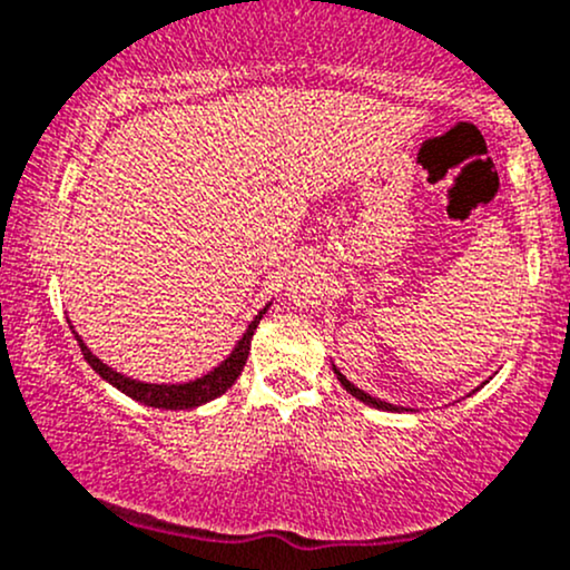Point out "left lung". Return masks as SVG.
<instances>
[{
    "label": "left lung",
    "instance_id": "1",
    "mask_svg": "<svg viewBox=\"0 0 570 570\" xmlns=\"http://www.w3.org/2000/svg\"><path fill=\"white\" fill-rule=\"evenodd\" d=\"M334 371H336V368H334ZM336 376H338V382H342V385H344V390H347L350 395H355L357 401H363V404L376 406V409H387V412H395V409H399V406L387 404V401H380V399H374V395H368V393H363V390H357V387L353 385V382H350L344 374H338V371H336Z\"/></svg>",
    "mask_w": 570,
    "mask_h": 570
}]
</instances>
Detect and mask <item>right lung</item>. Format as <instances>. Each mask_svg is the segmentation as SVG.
<instances>
[{
	"instance_id": "1",
	"label": "right lung",
	"mask_w": 570,
	"mask_h": 570,
	"mask_svg": "<svg viewBox=\"0 0 570 570\" xmlns=\"http://www.w3.org/2000/svg\"><path fill=\"white\" fill-rule=\"evenodd\" d=\"M264 312H261V315L253 320L250 328H247V334L242 336V342L236 344L234 353L228 355L226 361L220 363V366H217L215 371H209V374L202 376V380L185 382V385H145V382L129 380V376L118 374V371L105 366V363H101L99 357H96L91 350L82 344V338L78 334H75V336H78L82 355H86V361L91 363V368L96 371V374L105 376L110 385L118 387L120 393L129 395V399L139 401V404L156 406V409H194V406H202V404H207V401L217 399V395H223L228 387L234 385L236 376H239L242 368H245L247 355H250V338L255 334V328H258Z\"/></svg>"
}]
</instances>
